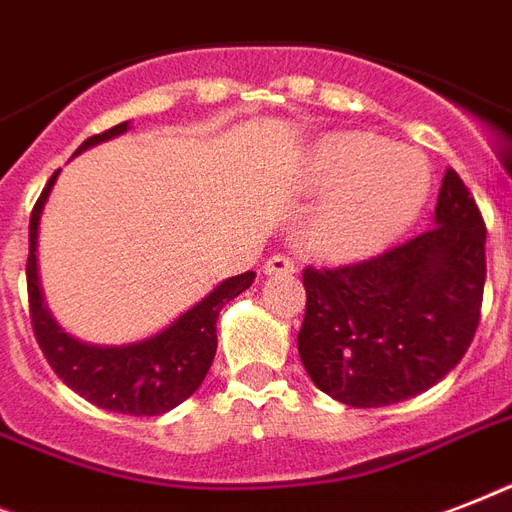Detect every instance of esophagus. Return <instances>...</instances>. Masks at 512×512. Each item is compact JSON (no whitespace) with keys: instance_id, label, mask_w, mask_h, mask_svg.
Returning a JSON list of instances; mask_svg holds the SVG:
<instances>
[{"instance_id":"esophagus-1","label":"esophagus","mask_w":512,"mask_h":512,"mask_svg":"<svg viewBox=\"0 0 512 512\" xmlns=\"http://www.w3.org/2000/svg\"><path fill=\"white\" fill-rule=\"evenodd\" d=\"M295 271H297L295 260L287 255L268 257V263L263 265L265 276H289V273H295Z\"/></svg>"}]
</instances>
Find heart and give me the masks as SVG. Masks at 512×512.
<instances>
[{
    "label": "heart",
    "mask_w": 512,
    "mask_h": 512,
    "mask_svg": "<svg viewBox=\"0 0 512 512\" xmlns=\"http://www.w3.org/2000/svg\"><path fill=\"white\" fill-rule=\"evenodd\" d=\"M300 183L321 199L305 217V247L327 260H356L388 247L420 217L430 167L414 148L335 132L305 154Z\"/></svg>",
    "instance_id": "heart-1"
}]
</instances>
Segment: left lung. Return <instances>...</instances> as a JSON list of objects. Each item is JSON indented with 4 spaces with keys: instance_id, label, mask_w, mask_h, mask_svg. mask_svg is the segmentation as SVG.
Returning a JSON list of instances; mask_svg holds the SVG:
<instances>
[{
    "instance_id": "left-lung-1",
    "label": "left lung",
    "mask_w": 512,
    "mask_h": 512,
    "mask_svg": "<svg viewBox=\"0 0 512 512\" xmlns=\"http://www.w3.org/2000/svg\"><path fill=\"white\" fill-rule=\"evenodd\" d=\"M486 225L454 170L433 228L366 263L305 268L297 350L313 385L356 409L390 406L460 364L481 316Z\"/></svg>"
}]
</instances>
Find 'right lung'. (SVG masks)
Segmentation results:
<instances>
[{
    "label": "right lung",
    "mask_w": 512,
    "mask_h": 512,
    "mask_svg": "<svg viewBox=\"0 0 512 512\" xmlns=\"http://www.w3.org/2000/svg\"><path fill=\"white\" fill-rule=\"evenodd\" d=\"M127 130L130 122H122L103 135H92L84 140L76 154L119 138ZM58 175L60 170L44 185L28 225V303H31V321H34L39 348L60 380L84 401L100 409L132 414V417H156L170 412L177 404H183L185 398L193 396L204 382L209 366L215 361L217 316L228 300L252 287L255 271L220 281L207 297H201L193 308L180 313L170 327L151 337L124 342V345H92L76 340L60 327L44 303L39 257H36L44 204L50 199Z\"/></svg>",
    "instance_id": "obj_1"
}]
</instances>
